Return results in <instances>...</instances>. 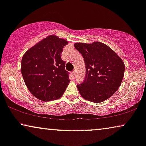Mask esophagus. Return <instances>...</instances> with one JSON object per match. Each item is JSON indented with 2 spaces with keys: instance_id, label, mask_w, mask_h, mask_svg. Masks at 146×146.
I'll list each match as a JSON object with an SVG mask.
<instances>
[{
  "instance_id": "esophagus-1",
  "label": "esophagus",
  "mask_w": 146,
  "mask_h": 146,
  "mask_svg": "<svg viewBox=\"0 0 146 146\" xmlns=\"http://www.w3.org/2000/svg\"><path fill=\"white\" fill-rule=\"evenodd\" d=\"M72 74L73 76H75V74H76V71H75V70H73L72 72Z\"/></svg>"
}]
</instances>
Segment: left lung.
Wrapping results in <instances>:
<instances>
[{
  "label": "left lung",
  "mask_w": 146,
  "mask_h": 146,
  "mask_svg": "<svg viewBox=\"0 0 146 146\" xmlns=\"http://www.w3.org/2000/svg\"><path fill=\"white\" fill-rule=\"evenodd\" d=\"M74 47L82 55L86 65L84 80L77 84L82 97L95 103L106 100L120 86L125 70L123 60L100 42H77Z\"/></svg>",
  "instance_id": "1"
}]
</instances>
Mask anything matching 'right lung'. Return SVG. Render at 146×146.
<instances>
[{"label": "right lung", "mask_w": 146, "mask_h": 146, "mask_svg": "<svg viewBox=\"0 0 146 146\" xmlns=\"http://www.w3.org/2000/svg\"><path fill=\"white\" fill-rule=\"evenodd\" d=\"M68 41L55 35L45 38L23 55L21 73L32 94L42 101L58 99L68 83L69 72L61 58Z\"/></svg>", "instance_id": "obj_1"}]
</instances>
